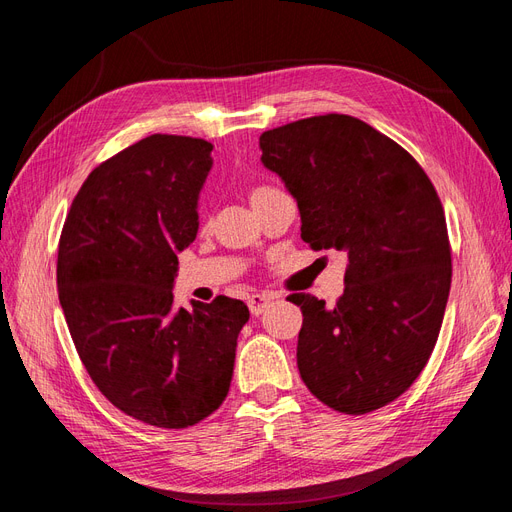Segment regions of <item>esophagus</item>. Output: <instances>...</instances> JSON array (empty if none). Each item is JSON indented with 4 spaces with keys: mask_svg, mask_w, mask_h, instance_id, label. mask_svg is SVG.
<instances>
[{
    "mask_svg": "<svg viewBox=\"0 0 512 512\" xmlns=\"http://www.w3.org/2000/svg\"><path fill=\"white\" fill-rule=\"evenodd\" d=\"M269 303H271V297H269V294H262V292H254L252 297L247 299V305H250L252 316H260L269 307Z\"/></svg>",
    "mask_w": 512,
    "mask_h": 512,
    "instance_id": "obj_1",
    "label": "esophagus"
}]
</instances>
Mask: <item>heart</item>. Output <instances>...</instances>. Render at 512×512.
Returning a JSON list of instances; mask_svg holds the SVG:
<instances>
[{
  "label": "heart",
  "instance_id": "1",
  "mask_svg": "<svg viewBox=\"0 0 512 512\" xmlns=\"http://www.w3.org/2000/svg\"><path fill=\"white\" fill-rule=\"evenodd\" d=\"M273 192V188H269V185H254V188L250 190V203L252 207H256L262 198L269 196Z\"/></svg>",
  "mask_w": 512,
  "mask_h": 512
}]
</instances>
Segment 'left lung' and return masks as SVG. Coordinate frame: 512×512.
Wrapping results in <instances>:
<instances>
[{
    "instance_id": "left-lung-1",
    "label": "left lung",
    "mask_w": 512,
    "mask_h": 512,
    "mask_svg": "<svg viewBox=\"0 0 512 512\" xmlns=\"http://www.w3.org/2000/svg\"><path fill=\"white\" fill-rule=\"evenodd\" d=\"M262 164L301 211L312 250L348 254L346 288L329 309L301 307L297 365L322 404L367 414L421 376L451 290V241L436 188L393 138L350 115H318L262 132Z\"/></svg>"
}]
</instances>
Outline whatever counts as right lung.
I'll use <instances>...</instances> for the list:
<instances>
[{"mask_svg":"<svg viewBox=\"0 0 512 512\" xmlns=\"http://www.w3.org/2000/svg\"><path fill=\"white\" fill-rule=\"evenodd\" d=\"M213 145L151 134L91 170L57 254V292L89 378L115 408L183 429L222 406L250 309L224 294L173 307Z\"/></svg>","mask_w":512,"mask_h":512,"instance_id":"1","label":"right lung"}]
</instances>
